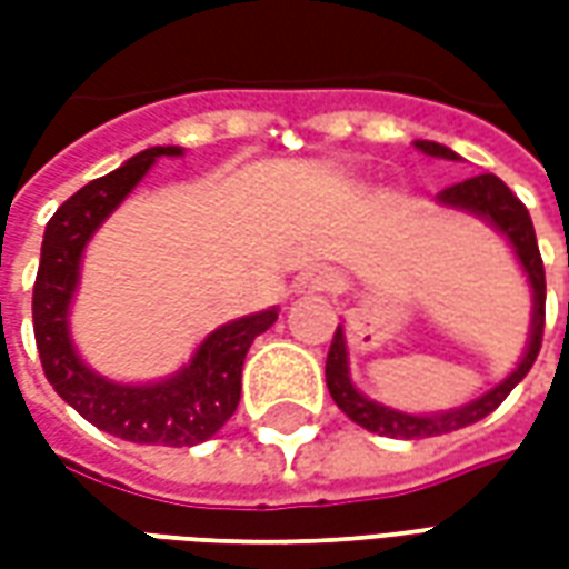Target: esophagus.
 I'll return each mask as SVG.
<instances>
[{
	"mask_svg": "<svg viewBox=\"0 0 569 569\" xmlns=\"http://www.w3.org/2000/svg\"><path fill=\"white\" fill-rule=\"evenodd\" d=\"M298 296H320V292H332L335 289V280H332V273L329 271H308V273H301L298 277Z\"/></svg>",
	"mask_w": 569,
	"mask_h": 569,
	"instance_id": "34e87169",
	"label": "esophagus"
}]
</instances>
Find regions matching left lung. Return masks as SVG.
I'll return each mask as SVG.
<instances>
[{
  "label": "left lung",
  "mask_w": 569,
  "mask_h": 569,
  "mask_svg": "<svg viewBox=\"0 0 569 569\" xmlns=\"http://www.w3.org/2000/svg\"><path fill=\"white\" fill-rule=\"evenodd\" d=\"M415 149H420L423 154H432V158L457 161V154L448 146H439V142L418 140ZM439 203L453 207V210L476 212V216H481L485 222L493 224L512 243L515 256L521 261L527 280H530V289H533L530 341H527L525 357L515 366L512 375L502 378L485 396L472 399L469 406L451 408V411H441V415H406V411H396V408H387L381 402H371L369 396H362L353 387L350 369H347L345 329L338 326L335 329L332 347H329V357H326V383H329V393H332L335 406L341 408L347 418L359 423L362 429L378 432V436H390V439H429V436H445V432H453V429H463L469 423H476V420L488 418L490 411L500 406L506 396L512 393L515 383L525 381V375L537 362L539 347H542V329H546V268H542L537 231H533V222H530V212H527L525 203L515 198L500 176L493 173L472 176V179H463L457 186H448L445 191H439Z\"/></svg>",
  "instance_id": "1"
}]
</instances>
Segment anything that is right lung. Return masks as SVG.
I'll return each instance as SVG.
<instances>
[{
  "label": "right lung",
  "instance_id": "right-lung-1",
  "mask_svg": "<svg viewBox=\"0 0 569 569\" xmlns=\"http://www.w3.org/2000/svg\"><path fill=\"white\" fill-rule=\"evenodd\" d=\"M163 154L179 158L182 149L154 146L140 151L60 203L44 228L42 261L32 286V332L44 378L88 423L137 445L191 448L212 439L237 411L247 350L256 335L277 322V308L219 326L203 338L186 369L158 383L106 381L81 362L69 338V305L79 289L81 252L106 216Z\"/></svg>",
  "mask_w": 569,
  "mask_h": 569
}]
</instances>
